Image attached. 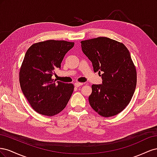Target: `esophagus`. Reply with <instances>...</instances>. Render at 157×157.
I'll use <instances>...</instances> for the list:
<instances>
[{"label": "esophagus", "instance_id": "obj_1", "mask_svg": "<svg viewBox=\"0 0 157 157\" xmlns=\"http://www.w3.org/2000/svg\"><path fill=\"white\" fill-rule=\"evenodd\" d=\"M75 86V87H79L80 86H82V85H83V83H81V82H75L74 84Z\"/></svg>", "mask_w": 157, "mask_h": 157}]
</instances>
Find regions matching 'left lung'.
I'll return each instance as SVG.
<instances>
[{
  "instance_id": "obj_1",
  "label": "left lung",
  "mask_w": 157,
  "mask_h": 157,
  "mask_svg": "<svg viewBox=\"0 0 157 157\" xmlns=\"http://www.w3.org/2000/svg\"><path fill=\"white\" fill-rule=\"evenodd\" d=\"M80 42L94 72L102 73V84L92 85L90 106L104 117L118 115L129 104L136 87V69L129 51L122 42L107 37Z\"/></svg>"
}]
</instances>
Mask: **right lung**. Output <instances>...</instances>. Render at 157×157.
I'll return each instance as SVG.
<instances>
[{"instance_id":"add662e5","label":"right lung","mask_w":157,"mask_h":157,"mask_svg":"<svg viewBox=\"0 0 157 157\" xmlns=\"http://www.w3.org/2000/svg\"><path fill=\"white\" fill-rule=\"evenodd\" d=\"M75 43L48 40L31 45L26 52L19 73L23 95L31 107L42 115L52 117L63 110L72 95L74 86L52 78L61 68L65 55Z\"/></svg>"}]
</instances>
